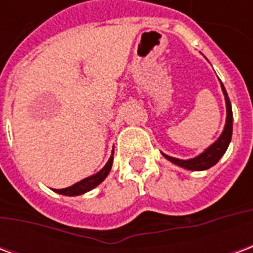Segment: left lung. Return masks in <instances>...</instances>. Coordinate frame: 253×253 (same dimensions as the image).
<instances>
[{
    "instance_id": "1",
    "label": "left lung",
    "mask_w": 253,
    "mask_h": 253,
    "mask_svg": "<svg viewBox=\"0 0 253 253\" xmlns=\"http://www.w3.org/2000/svg\"><path fill=\"white\" fill-rule=\"evenodd\" d=\"M221 88H222V92L225 94V103H226V123H225V127H223L222 134L219 135L215 142L210 145L209 148L201 153L199 156H196L195 159L190 160H180L175 159V157H170V156H167V154L163 153L165 159L169 160L170 163L179 165L181 168H186V169L190 170H205L211 168L212 165H215L219 161V159L222 157L226 149H228L229 143H230V139H232V131H233V114H232V105H230V100L228 97V93L225 90V86L223 84L221 83Z\"/></svg>"
}]
</instances>
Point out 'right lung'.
Wrapping results in <instances>:
<instances>
[{"label":"right lung","instance_id":"right-lung-1","mask_svg":"<svg viewBox=\"0 0 253 253\" xmlns=\"http://www.w3.org/2000/svg\"><path fill=\"white\" fill-rule=\"evenodd\" d=\"M112 161H114V152H112V156L108 160V163L104 165V168L101 170H99L96 175H92L86 177V179H84V180L78 181L76 184H73V186L67 187V188H62V190H54L58 194H62V195L66 196H76V195H83L85 192H88V191L93 190L94 187H97L101 183V181L104 180L105 177L108 176L111 170V167H112Z\"/></svg>","mask_w":253,"mask_h":253}]
</instances>
